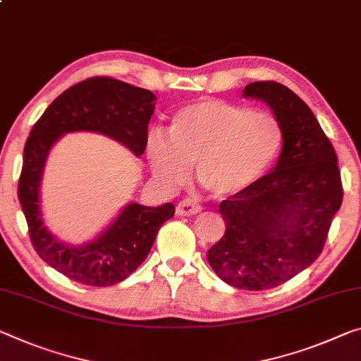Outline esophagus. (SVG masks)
Listing matches in <instances>:
<instances>
[{
	"label": "esophagus",
	"mask_w": 361,
	"mask_h": 361,
	"mask_svg": "<svg viewBox=\"0 0 361 361\" xmlns=\"http://www.w3.org/2000/svg\"><path fill=\"white\" fill-rule=\"evenodd\" d=\"M201 210H202V207L199 205V202L194 201V199H183V201L176 205V215H180V216L196 215Z\"/></svg>",
	"instance_id": "1"
}]
</instances>
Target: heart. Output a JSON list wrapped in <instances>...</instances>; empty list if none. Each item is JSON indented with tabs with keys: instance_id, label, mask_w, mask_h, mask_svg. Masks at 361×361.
Segmentation results:
<instances>
[{
	"instance_id": "1",
	"label": "heart",
	"mask_w": 361,
	"mask_h": 361,
	"mask_svg": "<svg viewBox=\"0 0 361 361\" xmlns=\"http://www.w3.org/2000/svg\"><path fill=\"white\" fill-rule=\"evenodd\" d=\"M281 146L283 128L273 114L207 99L176 111L169 133L151 130L145 152L152 175L164 186L180 188L194 164L205 190L230 196L262 178Z\"/></svg>"
}]
</instances>
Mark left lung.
Masks as SVG:
<instances>
[{"mask_svg":"<svg viewBox=\"0 0 361 361\" xmlns=\"http://www.w3.org/2000/svg\"><path fill=\"white\" fill-rule=\"evenodd\" d=\"M244 98L263 101L283 128L270 173L220 204L226 231L207 262L226 284L263 290L289 281L322 254L342 204L333 145L304 101L276 82H254Z\"/></svg>","mask_w":361,"mask_h":361,"instance_id":"8db88e82","label":"left lung"}]
</instances>
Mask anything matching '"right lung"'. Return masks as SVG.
<instances>
[{
  "mask_svg": "<svg viewBox=\"0 0 361 361\" xmlns=\"http://www.w3.org/2000/svg\"><path fill=\"white\" fill-rule=\"evenodd\" d=\"M156 99L149 90L94 77L57 96L33 125L17 194L37 254L72 281L96 288L123 281L146 260L160 226L173 216L175 207L171 202L159 207L130 202L91 241L78 245L61 241L44 225L39 192L51 147L67 133L91 131L116 140L140 157Z\"/></svg>",
  "mask_w": 361,
  "mask_h": 361,
  "instance_id": "obj_1",
  "label": "right lung"
}]
</instances>
